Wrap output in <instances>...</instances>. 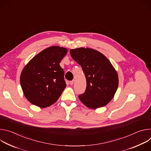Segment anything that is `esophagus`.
Returning <instances> with one entry per match:
<instances>
[{
  "label": "esophagus",
  "mask_w": 151,
  "mask_h": 151,
  "mask_svg": "<svg viewBox=\"0 0 151 151\" xmlns=\"http://www.w3.org/2000/svg\"><path fill=\"white\" fill-rule=\"evenodd\" d=\"M73 82H74V81H70L69 83H70V85H72L73 84Z\"/></svg>",
  "instance_id": "1"
}]
</instances>
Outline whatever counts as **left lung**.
Here are the masks:
<instances>
[{
    "label": "left lung",
    "mask_w": 151,
    "mask_h": 151,
    "mask_svg": "<svg viewBox=\"0 0 151 151\" xmlns=\"http://www.w3.org/2000/svg\"><path fill=\"white\" fill-rule=\"evenodd\" d=\"M73 59L80 64L87 80L85 92L79 96L81 102L96 109L108 104L118 87V75L110 61L103 54L89 48L70 50Z\"/></svg>",
    "instance_id": "8db88e82"
}]
</instances>
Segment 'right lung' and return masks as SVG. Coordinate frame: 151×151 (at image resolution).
<instances>
[{
	"label": "right lung",
	"instance_id": "right-lung-1",
	"mask_svg": "<svg viewBox=\"0 0 151 151\" xmlns=\"http://www.w3.org/2000/svg\"><path fill=\"white\" fill-rule=\"evenodd\" d=\"M68 50L48 47L32 58L20 75L23 94L32 104L45 108L55 103L66 87L60 63Z\"/></svg>",
	"mask_w": 151,
	"mask_h": 151
}]
</instances>
